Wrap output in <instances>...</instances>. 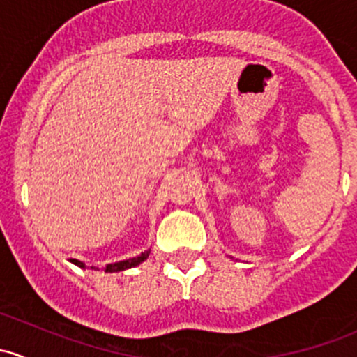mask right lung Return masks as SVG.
Listing matches in <instances>:
<instances>
[{
	"label": "right lung",
	"mask_w": 357,
	"mask_h": 357,
	"mask_svg": "<svg viewBox=\"0 0 357 357\" xmlns=\"http://www.w3.org/2000/svg\"><path fill=\"white\" fill-rule=\"evenodd\" d=\"M146 257H149V252L138 255V257L128 259V261H121V262H114V264H107L105 271L107 273H117V271H124V269H129V268H135V266H138L139 262L145 261ZM72 262H74L75 266H79V268H84V264H82L81 261H77V259H72Z\"/></svg>",
	"instance_id": "1"
}]
</instances>
